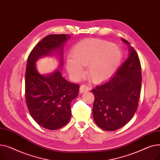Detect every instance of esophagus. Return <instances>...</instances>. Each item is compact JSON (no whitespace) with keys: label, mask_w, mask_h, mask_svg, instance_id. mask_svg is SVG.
<instances>
[{"label":"esophagus","mask_w":160,"mask_h":160,"mask_svg":"<svg viewBox=\"0 0 160 160\" xmlns=\"http://www.w3.org/2000/svg\"><path fill=\"white\" fill-rule=\"evenodd\" d=\"M89 89L90 88L88 86L85 85H82L80 88V92L81 93H85V92L88 91Z\"/></svg>","instance_id":"esophagus-1"}]
</instances>
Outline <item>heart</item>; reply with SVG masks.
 I'll return each instance as SVG.
<instances>
[{"mask_svg": "<svg viewBox=\"0 0 160 160\" xmlns=\"http://www.w3.org/2000/svg\"><path fill=\"white\" fill-rule=\"evenodd\" d=\"M72 58L67 61L69 74L76 80L86 75L85 66H88L91 78L95 82L106 80L115 73L122 60L119 47L108 41L89 38L82 40L72 50Z\"/></svg>", "mask_w": 160, "mask_h": 160, "instance_id": "heart-1", "label": "heart"}]
</instances>
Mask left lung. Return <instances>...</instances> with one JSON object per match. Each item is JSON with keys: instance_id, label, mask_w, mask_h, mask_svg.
Wrapping results in <instances>:
<instances>
[{"instance_id": "1", "label": "left lung", "mask_w": 160, "mask_h": 160, "mask_svg": "<svg viewBox=\"0 0 160 160\" xmlns=\"http://www.w3.org/2000/svg\"><path fill=\"white\" fill-rule=\"evenodd\" d=\"M128 57L108 80L91 90L95 100L93 116L98 127L118 130L135 114L141 88V67L138 55L128 42Z\"/></svg>"}]
</instances>
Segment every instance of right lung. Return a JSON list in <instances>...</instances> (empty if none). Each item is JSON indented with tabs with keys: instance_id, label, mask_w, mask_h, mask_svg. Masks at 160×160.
<instances>
[{
	"instance_id": "1",
	"label": "right lung",
	"mask_w": 160,
	"mask_h": 160,
	"mask_svg": "<svg viewBox=\"0 0 160 160\" xmlns=\"http://www.w3.org/2000/svg\"><path fill=\"white\" fill-rule=\"evenodd\" d=\"M71 36L51 34L45 37L30 53L25 74V97L30 114L41 127L59 129L71 119V103L78 95L79 85L65 80L58 69L41 74L36 62L45 56H56L59 67L63 65V47Z\"/></svg>"
}]
</instances>
